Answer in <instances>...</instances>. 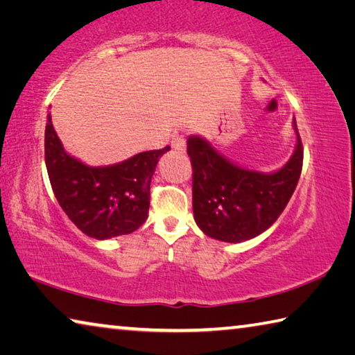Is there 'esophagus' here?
Segmentation results:
<instances>
[{
    "label": "esophagus",
    "mask_w": 355,
    "mask_h": 355,
    "mask_svg": "<svg viewBox=\"0 0 355 355\" xmlns=\"http://www.w3.org/2000/svg\"><path fill=\"white\" fill-rule=\"evenodd\" d=\"M171 146H172L173 150H177V152H184V150H186V141H184V137H183V136H178V135L173 136Z\"/></svg>",
    "instance_id": "34e87169"
}]
</instances>
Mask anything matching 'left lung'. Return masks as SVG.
<instances>
[{
  "instance_id": "obj_1",
  "label": "left lung",
  "mask_w": 355,
  "mask_h": 355,
  "mask_svg": "<svg viewBox=\"0 0 355 355\" xmlns=\"http://www.w3.org/2000/svg\"><path fill=\"white\" fill-rule=\"evenodd\" d=\"M294 130L297 125L294 120ZM192 166V209L205 235L241 243L268 230L290 202L302 172L304 147L297 144L280 171L261 173L243 169L219 155L199 136L188 139Z\"/></svg>"
}]
</instances>
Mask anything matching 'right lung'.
Returning a JSON list of instances; mask_svg holds the SVG:
<instances>
[{"mask_svg":"<svg viewBox=\"0 0 355 355\" xmlns=\"http://www.w3.org/2000/svg\"><path fill=\"white\" fill-rule=\"evenodd\" d=\"M167 146L135 155L106 167H91L65 153L48 116L45 127V164L53 192L84 235L107 239L128 235L146 222L150 207V182Z\"/></svg>","mask_w":355,"mask_h":355,"instance_id":"obj_1","label":"right lung"}]
</instances>
